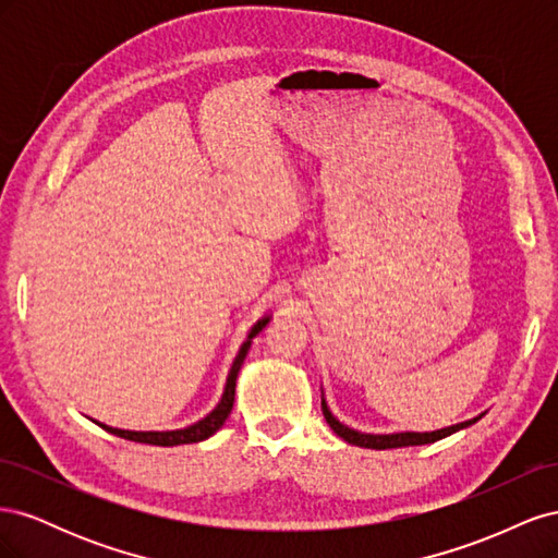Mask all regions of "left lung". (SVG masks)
<instances>
[{
  "label": "left lung",
  "mask_w": 558,
  "mask_h": 558,
  "mask_svg": "<svg viewBox=\"0 0 558 558\" xmlns=\"http://www.w3.org/2000/svg\"><path fill=\"white\" fill-rule=\"evenodd\" d=\"M320 410H324V416L328 421V426L342 437L344 442L349 445H356V447H365V449H398V447H416V445H430V442H437L442 440V437H449L451 433L456 430H463L468 426L475 424V421H480L486 412H482L480 416L475 418H468V421H461V424L456 426H447V428H440V430H430V433H414V430H404V433H388V435H377V433H361V430H353L349 428L347 424H342L340 418H337L328 402L324 398V391H320Z\"/></svg>",
  "instance_id": "left-lung-1"
}]
</instances>
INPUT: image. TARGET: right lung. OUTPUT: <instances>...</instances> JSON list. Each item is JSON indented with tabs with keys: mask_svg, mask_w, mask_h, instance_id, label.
<instances>
[{
	"mask_svg": "<svg viewBox=\"0 0 558 558\" xmlns=\"http://www.w3.org/2000/svg\"><path fill=\"white\" fill-rule=\"evenodd\" d=\"M272 320V316H263L258 318L256 324H253V328L248 330L244 344L240 347L238 356H234L232 361V367L228 373V379H226V388H223V396L221 400H218L216 408L205 416L195 421V424L185 426V428H177V430H123V428H111L107 424H99V421H95V424L102 426L107 433L111 435H118V437H125V440H132V442H142V445H158V447H177V445H193V442H202L207 440V437H211L218 428H221L226 424L228 414L232 412V402H234V386H238V375L240 369L244 365V359L246 353L251 349V342L253 337H256L258 332H263V328Z\"/></svg>",
	"mask_w": 558,
	"mask_h": 558,
	"instance_id": "add662e5",
	"label": "right lung"
}]
</instances>
